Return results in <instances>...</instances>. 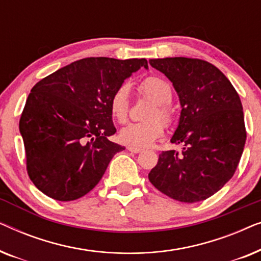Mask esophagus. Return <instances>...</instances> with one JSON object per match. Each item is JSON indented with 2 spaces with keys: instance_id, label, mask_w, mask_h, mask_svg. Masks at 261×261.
Returning a JSON list of instances; mask_svg holds the SVG:
<instances>
[{
  "instance_id": "34e87169",
  "label": "esophagus",
  "mask_w": 261,
  "mask_h": 261,
  "mask_svg": "<svg viewBox=\"0 0 261 261\" xmlns=\"http://www.w3.org/2000/svg\"><path fill=\"white\" fill-rule=\"evenodd\" d=\"M127 149L132 153H140L142 149L141 148H138V147H133V146H128Z\"/></svg>"
}]
</instances>
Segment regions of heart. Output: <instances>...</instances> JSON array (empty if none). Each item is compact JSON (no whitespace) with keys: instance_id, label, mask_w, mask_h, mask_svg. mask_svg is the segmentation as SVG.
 Masks as SVG:
<instances>
[{"instance_id":"b5f03b06","label":"heart","mask_w":261,"mask_h":261,"mask_svg":"<svg viewBox=\"0 0 261 261\" xmlns=\"http://www.w3.org/2000/svg\"><path fill=\"white\" fill-rule=\"evenodd\" d=\"M141 95L154 101L147 113V121L129 123L120 132V140L133 147H147L162 137L165 126L173 121V112L169 106L172 99V88L169 82L156 76H149L138 85ZM129 87L121 84L115 89L109 99V110L113 119L119 123H126L129 116Z\"/></svg>"}]
</instances>
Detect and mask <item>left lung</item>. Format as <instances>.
I'll list each match as a JSON object with an SVG mask.
<instances>
[{
    "instance_id": "1",
    "label": "left lung",
    "mask_w": 261,
    "mask_h": 261,
    "mask_svg": "<svg viewBox=\"0 0 261 261\" xmlns=\"http://www.w3.org/2000/svg\"><path fill=\"white\" fill-rule=\"evenodd\" d=\"M172 82L181 106L171 142L183 151H164L148 179L164 195L184 203L204 201L233 177L244 152V110L229 80L197 58L149 59Z\"/></svg>"
}]
</instances>
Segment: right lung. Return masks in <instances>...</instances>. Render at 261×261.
Returning a JSON list of instances; mask_svg holds the SVG:
<instances>
[{
    "label": "right lung",
    "instance_id": "1",
    "mask_svg": "<svg viewBox=\"0 0 261 261\" xmlns=\"http://www.w3.org/2000/svg\"><path fill=\"white\" fill-rule=\"evenodd\" d=\"M146 59L90 57L71 63L32 88L20 117L27 173L56 201H74L91 191L110 160L124 147L115 134L109 99Z\"/></svg>",
    "mask_w": 261,
    "mask_h": 261
}]
</instances>
